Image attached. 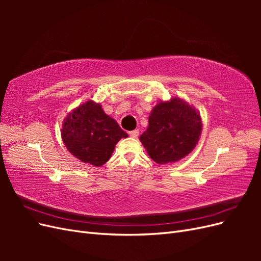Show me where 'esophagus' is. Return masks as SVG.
Returning a JSON list of instances; mask_svg holds the SVG:
<instances>
[{
    "label": "esophagus",
    "instance_id": "1",
    "mask_svg": "<svg viewBox=\"0 0 261 261\" xmlns=\"http://www.w3.org/2000/svg\"><path fill=\"white\" fill-rule=\"evenodd\" d=\"M128 135L133 138H137L138 135H139V130L138 129H134V130H130L128 132Z\"/></svg>",
    "mask_w": 261,
    "mask_h": 261
}]
</instances>
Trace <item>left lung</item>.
Here are the masks:
<instances>
[{
	"mask_svg": "<svg viewBox=\"0 0 261 261\" xmlns=\"http://www.w3.org/2000/svg\"><path fill=\"white\" fill-rule=\"evenodd\" d=\"M201 126L196 110L174 98L155 106L150 113L148 128L139 139L154 162H176L192 152L198 143Z\"/></svg>",
	"mask_w": 261,
	"mask_h": 261,
	"instance_id": "8db88e82",
	"label": "left lung"
}]
</instances>
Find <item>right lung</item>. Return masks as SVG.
<instances>
[{
    "label": "right lung",
    "instance_id": "right-lung-1",
    "mask_svg": "<svg viewBox=\"0 0 261 261\" xmlns=\"http://www.w3.org/2000/svg\"><path fill=\"white\" fill-rule=\"evenodd\" d=\"M127 137L100 105L88 101L68 114L62 138L68 151L85 163L101 167L111 158L117 141Z\"/></svg>",
    "mask_w": 261,
    "mask_h": 261
}]
</instances>
